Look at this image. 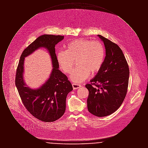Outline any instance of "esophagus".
Wrapping results in <instances>:
<instances>
[{
    "label": "esophagus",
    "mask_w": 148,
    "mask_h": 148,
    "mask_svg": "<svg viewBox=\"0 0 148 148\" xmlns=\"http://www.w3.org/2000/svg\"><path fill=\"white\" fill-rule=\"evenodd\" d=\"M72 86H73V88L74 89H77L79 88L81 86L79 84H77V83H73L72 84Z\"/></svg>",
    "instance_id": "esophagus-1"
}]
</instances>
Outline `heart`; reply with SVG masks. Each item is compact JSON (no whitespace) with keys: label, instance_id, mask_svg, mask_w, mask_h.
I'll return each mask as SVG.
<instances>
[{"label":"heart","instance_id":"obj_1","mask_svg":"<svg viewBox=\"0 0 148 148\" xmlns=\"http://www.w3.org/2000/svg\"><path fill=\"white\" fill-rule=\"evenodd\" d=\"M65 51L57 54V62L66 74H70L77 60V68L72 72L71 79L82 83L92 75L98 73L104 63L106 52L103 44L98 40L79 39L68 42Z\"/></svg>","mask_w":148,"mask_h":148}]
</instances>
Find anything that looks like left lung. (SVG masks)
I'll return each mask as SVG.
<instances>
[{"instance_id":"left-lung-1","label":"left lung","mask_w":148,"mask_h":148,"mask_svg":"<svg viewBox=\"0 0 148 148\" xmlns=\"http://www.w3.org/2000/svg\"><path fill=\"white\" fill-rule=\"evenodd\" d=\"M106 47L104 63L88 89V111L94 115L103 117L114 113L121 105L127 95L129 69L119 47L102 35H98Z\"/></svg>"}]
</instances>
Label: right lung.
<instances>
[{
	"instance_id": "1",
	"label": "right lung",
	"mask_w": 148,
	"mask_h": 148,
	"mask_svg": "<svg viewBox=\"0 0 148 148\" xmlns=\"http://www.w3.org/2000/svg\"><path fill=\"white\" fill-rule=\"evenodd\" d=\"M63 39L62 35L45 34L39 36L23 51L16 71L15 83L23 105L33 116L44 122L54 121L63 115L67 95L73 90L68 77L58 69L55 46ZM40 47L49 50L53 68L46 83L40 88L33 90L26 87L23 80V60L25 57Z\"/></svg>"
}]
</instances>
